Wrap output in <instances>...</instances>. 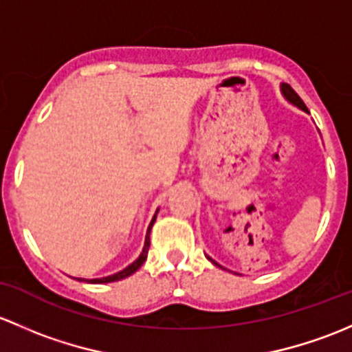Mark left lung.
Here are the masks:
<instances>
[{
	"instance_id": "left-lung-1",
	"label": "left lung",
	"mask_w": 352,
	"mask_h": 352,
	"mask_svg": "<svg viewBox=\"0 0 352 352\" xmlns=\"http://www.w3.org/2000/svg\"><path fill=\"white\" fill-rule=\"evenodd\" d=\"M281 93H283V96L289 101V103H293V104H295V107H298L300 110L309 111V110H307L305 103H303V101H302V98H300L295 91H293L292 86H289V85H281ZM208 259H210V257H208ZM210 261H212V259H210ZM212 263L217 264L215 261H212ZM217 266H219V264H217Z\"/></svg>"
}]
</instances>
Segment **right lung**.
<instances>
[{
  "label": "right lung",
  "instance_id": "obj_1",
  "mask_svg": "<svg viewBox=\"0 0 352 352\" xmlns=\"http://www.w3.org/2000/svg\"><path fill=\"white\" fill-rule=\"evenodd\" d=\"M155 215H157V212H155ZM155 215H154V219L151 220V223H149V229H147V235H146V244H144V249H142V252H140V256L137 257V259L133 261V263L130 264V266H126L125 270L118 271V273L111 274V276L96 278V280H88V281H86V283H111V281H118V280H123V278H126V276H130V274H133V273H135V271L139 270L140 266H142V264H144V261L147 259V252H149V245H151V239H149V234H151V229H152V226H154V222H155ZM79 281H85V280H81V278H79Z\"/></svg>",
  "mask_w": 352,
  "mask_h": 352
}]
</instances>
